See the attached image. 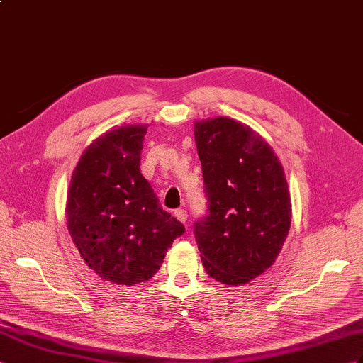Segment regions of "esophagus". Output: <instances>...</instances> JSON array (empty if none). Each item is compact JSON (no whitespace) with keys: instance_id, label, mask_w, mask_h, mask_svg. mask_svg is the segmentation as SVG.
<instances>
[{"instance_id":"esophagus-1","label":"esophagus","mask_w":363,"mask_h":363,"mask_svg":"<svg viewBox=\"0 0 363 363\" xmlns=\"http://www.w3.org/2000/svg\"><path fill=\"white\" fill-rule=\"evenodd\" d=\"M174 216L178 218L182 224H185V222H187V218H189V215H187V210H184V208H178V210H174Z\"/></svg>"}]
</instances>
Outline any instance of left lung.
<instances>
[{
	"instance_id": "8db88e82",
	"label": "left lung",
	"mask_w": 363,
	"mask_h": 363,
	"mask_svg": "<svg viewBox=\"0 0 363 363\" xmlns=\"http://www.w3.org/2000/svg\"><path fill=\"white\" fill-rule=\"evenodd\" d=\"M194 141L208 203L193 227L202 265L222 284H247L273 265L290 230L284 169L273 148L235 119L196 123Z\"/></svg>"
}]
</instances>
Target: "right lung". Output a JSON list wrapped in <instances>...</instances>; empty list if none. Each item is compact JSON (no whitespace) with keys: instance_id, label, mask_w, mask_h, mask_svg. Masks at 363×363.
Returning a JSON list of instances; mask_svg holds the SVG:
<instances>
[{"instance_id":"add662e5","label":"right lung","mask_w":363,"mask_h":363,"mask_svg":"<svg viewBox=\"0 0 363 363\" xmlns=\"http://www.w3.org/2000/svg\"><path fill=\"white\" fill-rule=\"evenodd\" d=\"M145 133V125H125L95 139L79 157L67 193V227L81 257L118 285L153 277L185 231L141 173Z\"/></svg>"}]
</instances>
